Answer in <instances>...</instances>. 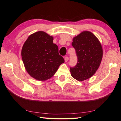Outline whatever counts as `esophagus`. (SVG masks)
I'll list each match as a JSON object with an SVG mask.
<instances>
[{"label":"esophagus","mask_w":121,"mask_h":121,"mask_svg":"<svg viewBox=\"0 0 121 121\" xmlns=\"http://www.w3.org/2000/svg\"><path fill=\"white\" fill-rule=\"evenodd\" d=\"M68 57H67V56H66V57H64V60H65V61H66V62H67V61L68 60Z\"/></svg>","instance_id":"esophagus-1"}]
</instances>
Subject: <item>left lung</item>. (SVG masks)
<instances>
[{"label": "left lung", "instance_id": "8db88e82", "mask_svg": "<svg viewBox=\"0 0 121 121\" xmlns=\"http://www.w3.org/2000/svg\"><path fill=\"white\" fill-rule=\"evenodd\" d=\"M78 61L70 68L72 76L78 81L86 80L94 75L101 64L103 51L99 39L92 33L84 31L73 39Z\"/></svg>", "mask_w": 121, "mask_h": 121}]
</instances>
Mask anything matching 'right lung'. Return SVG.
I'll return each mask as SVG.
<instances>
[{
	"instance_id": "1",
	"label": "right lung",
	"mask_w": 121,
	"mask_h": 121,
	"mask_svg": "<svg viewBox=\"0 0 121 121\" xmlns=\"http://www.w3.org/2000/svg\"><path fill=\"white\" fill-rule=\"evenodd\" d=\"M53 39V36L39 31L31 34L22 47V57L25 69L36 80L51 78L64 63Z\"/></svg>"
}]
</instances>
